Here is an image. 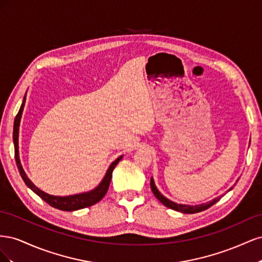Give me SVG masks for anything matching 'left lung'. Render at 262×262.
I'll use <instances>...</instances> for the list:
<instances>
[{"label": "left lung", "mask_w": 262, "mask_h": 262, "mask_svg": "<svg viewBox=\"0 0 262 262\" xmlns=\"http://www.w3.org/2000/svg\"><path fill=\"white\" fill-rule=\"evenodd\" d=\"M150 189H152V191L154 193V195L157 198L158 200H160L165 207H167L171 210H175V211H178V212H181V213H187V214H193V213H198V212H201V211H204L209 209L210 207H212L213 204H215L221 198L222 195H219L216 198H214L213 200L207 202V203H202V204H196V205H189V204H181V203H176L173 202L169 199H167V198L164 196L161 192L160 190H158L155 186V182H154V179L153 177H150ZM233 189V187H231L228 189V191H231V190Z\"/></svg>", "instance_id": "left-lung-1"}]
</instances>
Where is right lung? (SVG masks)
<instances>
[{"instance_id": "obj_1", "label": "right lung", "mask_w": 262, "mask_h": 262, "mask_svg": "<svg viewBox=\"0 0 262 262\" xmlns=\"http://www.w3.org/2000/svg\"><path fill=\"white\" fill-rule=\"evenodd\" d=\"M26 102V94L25 96L23 98V102L21 106L19 108V112L17 114V116L15 117V121H14V129H13V141H14V147H15V161H16V165L17 168L19 170L20 176L24 180V182L27 185L28 188H30L33 191L38 194L39 196L41 198L43 201H46L48 204H50L51 207L59 209L62 211H76V210H81L84 208H89L91 205L99 202L102 198L105 196V194L108 191V188L110 185V180H112V176H113V171L115 169V167L117 166V164L121 161V158L123 157L122 155L119 156L116 161H114L110 166L108 167L104 178L99 182V185L94 188L91 191L87 192H82V193H76V194H71V195H52L47 193L42 190L39 189L38 187H36L33 181H31L27 175L25 170H24L20 160H19V150H18V133H19V124H20V119H21V115H23V110H24V106H25Z\"/></svg>"}]
</instances>
